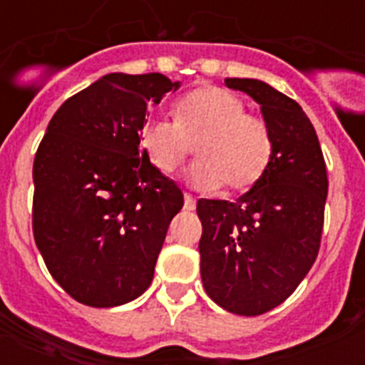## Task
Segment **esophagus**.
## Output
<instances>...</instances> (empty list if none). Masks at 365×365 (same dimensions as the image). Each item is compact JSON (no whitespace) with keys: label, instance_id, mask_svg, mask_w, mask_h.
<instances>
[{"label":"esophagus","instance_id":"1","mask_svg":"<svg viewBox=\"0 0 365 365\" xmlns=\"http://www.w3.org/2000/svg\"><path fill=\"white\" fill-rule=\"evenodd\" d=\"M185 208L186 210H195V197L190 193H185Z\"/></svg>","mask_w":365,"mask_h":365}]
</instances>
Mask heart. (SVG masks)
<instances>
[{
	"mask_svg": "<svg viewBox=\"0 0 365 365\" xmlns=\"http://www.w3.org/2000/svg\"><path fill=\"white\" fill-rule=\"evenodd\" d=\"M197 143L201 159L186 172L199 190L252 188L269 170L274 140L265 120L221 87L205 86L177 102L175 122L151 118L140 130V148L160 173H173Z\"/></svg>",
	"mask_w": 365,
	"mask_h": 365,
	"instance_id": "obj_1",
	"label": "heart"
}]
</instances>
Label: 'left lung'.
<instances>
[{"label":"left lung","mask_w":365,"mask_h":365,"mask_svg":"<svg viewBox=\"0 0 365 365\" xmlns=\"http://www.w3.org/2000/svg\"><path fill=\"white\" fill-rule=\"evenodd\" d=\"M259 104L274 140L269 170L240 199H199L201 278L219 307L257 316L285 302L318 256L327 170L298 102L256 78H225Z\"/></svg>","instance_id":"1"}]
</instances>
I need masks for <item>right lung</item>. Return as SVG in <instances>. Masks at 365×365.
Listing matches in <instances>:
<instances>
[{
  "label": "right lung",
  "instance_id": "1",
  "mask_svg": "<svg viewBox=\"0 0 365 365\" xmlns=\"http://www.w3.org/2000/svg\"><path fill=\"white\" fill-rule=\"evenodd\" d=\"M180 82L111 73L67 98L34 157L32 230L51 276L76 302L117 307L138 298L182 192L140 150L148 106Z\"/></svg>",
  "mask_w": 365,
  "mask_h": 365
}]
</instances>
